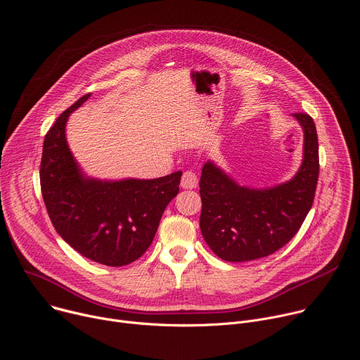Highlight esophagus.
Segmentation results:
<instances>
[{"instance_id":"34e87169","label":"esophagus","mask_w":360,"mask_h":360,"mask_svg":"<svg viewBox=\"0 0 360 360\" xmlns=\"http://www.w3.org/2000/svg\"><path fill=\"white\" fill-rule=\"evenodd\" d=\"M181 186L184 189H193L198 186V176L193 171H185L181 178Z\"/></svg>"}]
</instances>
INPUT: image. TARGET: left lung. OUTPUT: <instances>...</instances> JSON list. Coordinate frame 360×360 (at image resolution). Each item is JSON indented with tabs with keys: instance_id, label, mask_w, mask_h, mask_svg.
I'll return each instance as SVG.
<instances>
[{
	"instance_id": "8db88e82",
	"label": "left lung",
	"mask_w": 360,
	"mask_h": 360,
	"mask_svg": "<svg viewBox=\"0 0 360 360\" xmlns=\"http://www.w3.org/2000/svg\"><path fill=\"white\" fill-rule=\"evenodd\" d=\"M292 116L304 130V158L291 181L257 191L237 185L211 162L202 168L201 233L224 261L243 263L276 252L297 234L313 205L319 179L316 124L307 113Z\"/></svg>"
}]
</instances>
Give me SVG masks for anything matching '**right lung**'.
I'll return each instance as SVG.
<instances>
[{"label":"right lung","mask_w":360,"mask_h":360,"mask_svg":"<svg viewBox=\"0 0 360 360\" xmlns=\"http://www.w3.org/2000/svg\"><path fill=\"white\" fill-rule=\"evenodd\" d=\"M64 110L44 138L40 163L43 200L58 236L89 259L110 267L134 263L153 241L160 217L179 192L182 172L158 179H86L66 142Z\"/></svg>","instance_id":"1"}]
</instances>
